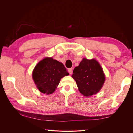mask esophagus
<instances>
[{"mask_svg": "<svg viewBox=\"0 0 133 133\" xmlns=\"http://www.w3.org/2000/svg\"><path fill=\"white\" fill-rule=\"evenodd\" d=\"M73 68H70V69H68V71H69V73L70 74H71L73 73Z\"/></svg>", "mask_w": 133, "mask_h": 133, "instance_id": "34e87169", "label": "esophagus"}]
</instances>
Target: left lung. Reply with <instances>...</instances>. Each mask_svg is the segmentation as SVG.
Instances as JSON below:
<instances>
[{
    "instance_id": "1",
    "label": "left lung",
    "mask_w": 133,
    "mask_h": 133,
    "mask_svg": "<svg viewBox=\"0 0 133 133\" xmlns=\"http://www.w3.org/2000/svg\"><path fill=\"white\" fill-rule=\"evenodd\" d=\"M73 78L79 90L85 96L94 95L101 89L105 82V75L99 63L95 59L84 58L74 68Z\"/></svg>"
}]
</instances>
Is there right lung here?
<instances>
[{
  "label": "right lung",
  "mask_w": 133,
  "mask_h": 133,
  "mask_svg": "<svg viewBox=\"0 0 133 133\" xmlns=\"http://www.w3.org/2000/svg\"><path fill=\"white\" fill-rule=\"evenodd\" d=\"M68 75L63 64L52 58L41 60L33 71V78L38 89L46 94L53 93L61 78Z\"/></svg>",
  "instance_id": "1"
}]
</instances>
